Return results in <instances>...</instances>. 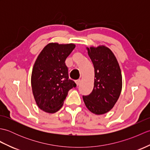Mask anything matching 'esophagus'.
Here are the masks:
<instances>
[{
    "mask_svg": "<svg viewBox=\"0 0 150 150\" xmlns=\"http://www.w3.org/2000/svg\"><path fill=\"white\" fill-rule=\"evenodd\" d=\"M80 82H81V80H80V79H79V80L75 81V83H76V84H77V86H79V84H80Z\"/></svg>",
    "mask_w": 150,
    "mask_h": 150,
    "instance_id": "obj_1",
    "label": "esophagus"
}]
</instances>
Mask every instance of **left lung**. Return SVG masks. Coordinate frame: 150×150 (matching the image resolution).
<instances>
[{
    "label": "left lung",
    "mask_w": 150,
    "mask_h": 150,
    "mask_svg": "<svg viewBox=\"0 0 150 150\" xmlns=\"http://www.w3.org/2000/svg\"><path fill=\"white\" fill-rule=\"evenodd\" d=\"M95 69L94 87L84 96L86 106L96 115L104 114L112 109L122 90V75L113 52L104 46L87 47Z\"/></svg>",
    "instance_id": "left-lung-1"
}]
</instances>
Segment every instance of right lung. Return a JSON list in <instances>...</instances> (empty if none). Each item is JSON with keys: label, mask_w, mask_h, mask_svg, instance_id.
I'll use <instances>...</instances> for the list:
<instances>
[{"label": "right lung", "mask_w": 150, "mask_h": 150, "mask_svg": "<svg viewBox=\"0 0 150 150\" xmlns=\"http://www.w3.org/2000/svg\"><path fill=\"white\" fill-rule=\"evenodd\" d=\"M75 47L73 44L50 43L34 64L31 83L36 103L40 110L53 113L62 108L69 90L77 85L69 79L65 60Z\"/></svg>", "instance_id": "right-lung-1"}]
</instances>
